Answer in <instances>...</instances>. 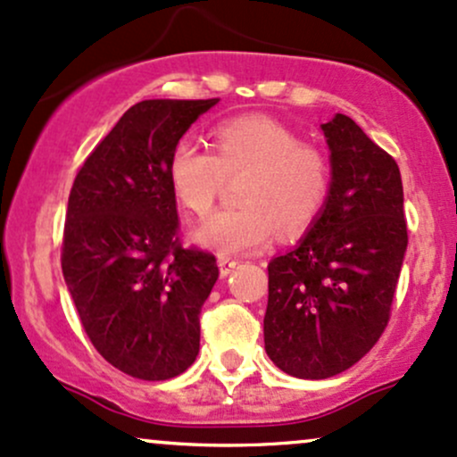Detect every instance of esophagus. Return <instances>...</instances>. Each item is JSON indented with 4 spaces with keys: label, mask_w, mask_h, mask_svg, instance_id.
I'll return each mask as SVG.
<instances>
[{
    "label": "esophagus",
    "mask_w": 457,
    "mask_h": 457,
    "mask_svg": "<svg viewBox=\"0 0 457 457\" xmlns=\"http://www.w3.org/2000/svg\"><path fill=\"white\" fill-rule=\"evenodd\" d=\"M235 265H237V261H235V259H228V256H220V259H218L220 276H222V278H227L230 271L235 270Z\"/></svg>",
    "instance_id": "esophagus-1"
}]
</instances>
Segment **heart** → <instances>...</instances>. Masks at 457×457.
Here are the masks:
<instances>
[{"label":"heart","instance_id":"1","mask_svg":"<svg viewBox=\"0 0 457 457\" xmlns=\"http://www.w3.org/2000/svg\"><path fill=\"white\" fill-rule=\"evenodd\" d=\"M245 177L239 209L212 215L194 239L218 254H248L283 237L304 233L330 196V163L317 146L265 116L230 118L215 127L213 151L181 137L170 153L172 194L194 215H207L227 179Z\"/></svg>","mask_w":457,"mask_h":457}]
</instances>
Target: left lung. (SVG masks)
Returning a JSON list of instances; mask_svg holds the SVG:
<instances>
[{
    "label": "left lung",
    "instance_id": "1",
    "mask_svg": "<svg viewBox=\"0 0 457 457\" xmlns=\"http://www.w3.org/2000/svg\"><path fill=\"white\" fill-rule=\"evenodd\" d=\"M330 196L291 253L268 265L265 352L302 380H326L376 345L408 245L397 162L350 116L321 125Z\"/></svg>",
    "mask_w": 457,
    "mask_h": 457
}]
</instances>
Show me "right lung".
<instances>
[{
  "mask_svg": "<svg viewBox=\"0 0 457 457\" xmlns=\"http://www.w3.org/2000/svg\"><path fill=\"white\" fill-rule=\"evenodd\" d=\"M220 99L140 101L90 153L71 187L62 274L81 326L110 365L170 380L196 361L212 253L183 248L168 181L174 145Z\"/></svg>",
  "mask_w": 457,
  "mask_h": 457,
  "instance_id": "obj_1",
  "label": "right lung"
}]
</instances>
